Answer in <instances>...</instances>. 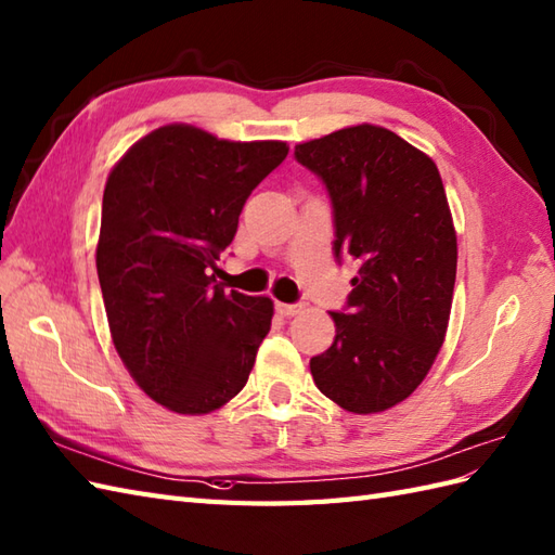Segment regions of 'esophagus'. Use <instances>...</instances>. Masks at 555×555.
<instances>
[{
  "instance_id": "esophagus-1",
  "label": "esophagus",
  "mask_w": 555,
  "mask_h": 555,
  "mask_svg": "<svg viewBox=\"0 0 555 555\" xmlns=\"http://www.w3.org/2000/svg\"><path fill=\"white\" fill-rule=\"evenodd\" d=\"M300 305H288V302H276V312L281 314V317H293V314H298L300 312Z\"/></svg>"
}]
</instances>
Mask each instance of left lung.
<instances>
[{
    "label": "left lung",
    "instance_id": "obj_1",
    "mask_svg": "<svg viewBox=\"0 0 555 555\" xmlns=\"http://www.w3.org/2000/svg\"><path fill=\"white\" fill-rule=\"evenodd\" d=\"M326 186L338 262L359 274L336 340L309 359L317 388L354 414L402 402L430 371L452 312L456 234L435 163L402 137L357 125L295 146Z\"/></svg>",
    "mask_w": 555,
    "mask_h": 555
}]
</instances>
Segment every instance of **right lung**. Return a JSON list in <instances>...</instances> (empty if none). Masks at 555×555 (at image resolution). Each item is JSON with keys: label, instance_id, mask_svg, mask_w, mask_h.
I'll return each mask as SVG.
<instances>
[{"label": "right lung", "instance_id": "obj_1", "mask_svg": "<svg viewBox=\"0 0 555 555\" xmlns=\"http://www.w3.org/2000/svg\"><path fill=\"white\" fill-rule=\"evenodd\" d=\"M286 156L283 141L167 125L108 175L96 272L111 336L139 388L177 414L236 397L272 328V300L227 293L212 272L253 189Z\"/></svg>", "mask_w": 555, "mask_h": 555}]
</instances>
